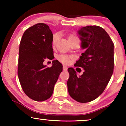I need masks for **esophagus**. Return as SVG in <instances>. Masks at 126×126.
<instances>
[{
	"label": "esophagus",
	"mask_w": 126,
	"mask_h": 126,
	"mask_svg": "<svg viewBox=\"0 0 126 126\" xmlns=\"http://www.w3.org/2000/svg\"><path fill=\"white\" fill-rule=\"evenodd\" d=\"M63 70H64V71H66V70H67V66H63Z\"/></svg>",
	"instance_id": "34e87169"
}]
</instances>
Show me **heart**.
I'll use <instances>...</instances> for the list:
<instances>
[{"mask_svg":"<svg viewBox=\"0 0 126 126\" xmlns=\"http://www.w3.org/2000/svg\"><path fill=\"white\" fill-rule=\"evenodd\" d=\"M59 37H60V35H59V33H56L55 34L54 36H53V44L54 46H55L57 43V42L59 41ZM74 39H78L77 37L74 35H70V37H69V41H70L72 40H74ZM57 59H58L60 62H61L62 63L64 64H69V63L71 62V60L72 58L70 56H66V55L64 54H60L59 56H57Z\"/></svg>","mask_w":126,"mask_h":126,"instance_id":"heart-1","label":"heart"}]
</instances>
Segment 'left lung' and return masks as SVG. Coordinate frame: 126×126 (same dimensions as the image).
<instances>
[{"mask_svg": "<svg viewBox=\"0 0 126 126\" xmlns=\"http://www.w3.org/2000/svg\"><path fill=\"white\" fill-rule=\"evenodd\" d=\"M78 34L82 48L86 51L74 66L83 68L84 72L78 76L75 69L69 67L67 85L70 96L85 103L98 98L110 80L114 70V46L107 32L98 26L82 27Z\"/></svg>", "mask_w": 126, "mask_h": 126, "instance_id": "1", "label": "left lung"}]
</instances>
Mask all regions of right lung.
<instances>
[{"instance_id":"obj_1","label":"right lung","mask_w":126,"mask_h":126,"mask_svg":"<svg viewBox=\"0 0 126 126\" xmlns=\"http://www.w3.org/2000/svg\"><path fill=\"white\" fill-rule=\"evenodd\" d=\"M53 35L47 25L39 23L24 32L19 50L18 75L21 87L29 98L44 101L51 97L55 83L63 70L58 60L51 67L43 64L46 59L52 60Z\"/></svg>"}]
</instances>
